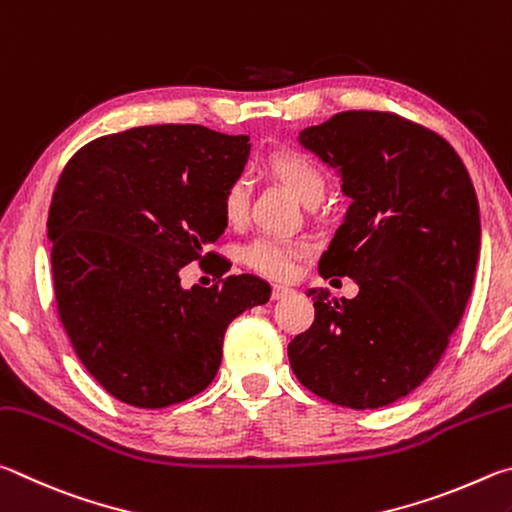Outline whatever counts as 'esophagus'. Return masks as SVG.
<instances>
[{"label": "esophagus", "instance_id": "34e87169", "mask_svg": "<svg viewBox=\"0 0 512 512\" xmlns=\"http://www.w3.org/2000/svg\"><path fill=\"white\" fill-rule=\"evenodd\" d=\"M288 294H292V288H288V285H274L272 288V299H283Z\"/></svg>", "mask_w": 512, "mask_h": 512}]
</instances>
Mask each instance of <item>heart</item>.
<instances>
[{
	"label": "heart",
	"mask_w": 512,
	"mask_h": 512,
	"mask_svg": "<svg viewBox=\"0 0 512 512\" xmlns=\"http://www.w3.org/2000/svg\"><path fill=\"white\" fill-rule=\"evenodd\" d=\"M270 170L299 197L303 204L321 202L326 191V177L310 157L301 152H276L270 159ZM247 213V182L245 177L231 179L222 193V215L229 224H238ZM303 240L281 236H256L240 251L242 263L267 279H288L294 263L308 254Z\"/></svg>",
	"instance_id": "1"
}]
</instances>
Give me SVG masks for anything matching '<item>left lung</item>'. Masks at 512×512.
I'll list each match as a JSON object with an SVG mask.
<instances>
[{
    "label": "left lung",
    "mask_w": 512,
    "mask_h": 512,
    "mask_svg": "<svg viewBox=\"0 0 512 512\" xmlns=\"http://www.w3.org/2000/svg\"><path fill=\"white\" fill-rule=\"evenodd\" d=\"M342 177L344 222L319 274L355 299L308 290L315 321L288 346L303 387L333 405L378 409L409 396L441 360L468 306L481 247L468 168L441 134L391 112H339L299 132Z\"/></svg>",
    "instance_id": "left-lung-1"
}]
</instances>
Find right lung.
Listing matches in <instances>:
<instances>
[{
    "instance_id": "obj_1",
    "label": "right lung",
    "mask_w": 512,
    "mask_h": 512,
    "mask_svg": "<svg viewBox=\"0 0 512 512\" xmlns=\"http://www.w3.org/2000/svg\"><path fill=\"white\" fill-rule=\"evenodd\" d=\"M249 157L247 134L143 125L89 141L49 209L53 290L78 360L125 405L161 409L209 387L224 330L272 288L209 251L227 229L222 193ZM197 260L219 276L181 288Z\"/></svg>"
}]
</instances>
